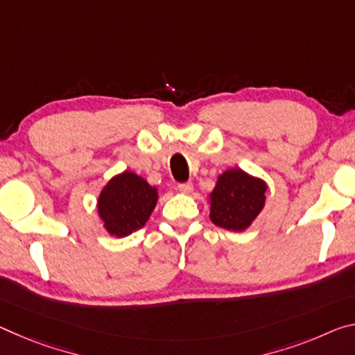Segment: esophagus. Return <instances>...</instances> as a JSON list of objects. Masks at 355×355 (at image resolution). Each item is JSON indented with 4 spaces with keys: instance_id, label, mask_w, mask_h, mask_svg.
Listing matches in <instances>:
<instances>
[{
    "instance_id": "34e87169",
    "label": "esophagus",
    "mask_w": 355,
    "mask_h": 355,
    "mask_svg": "<svg viewBox=\"0 0 355 355\" xmlns=\"http://www.w3.org/2000/svg\"><path fill=\"white\" fill-rule=\"evenodd\" d=\"M193 189H194V187H193V183H191V182L178 184V191H180V193H183V194H191V193H193Z\"/></svg>"
}]
</instances>
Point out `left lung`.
Here are the masks:
<instances>
[{
    "instance_id": "obj_1",
    "label": "left lung",
    "mask_w": 355,
    "mask_h": 355,
    "mask_svg": "<svg viewBox=\"0 0 355 355\" xmlns=\"http://www.w3.org/2000/svg\"><path fill=\"white\" fill-rule=\"evenodd\" d=\"M267 183L241 168H229L218 175L208 194L210 219L218 227L234 232L248 229L266 207Z\"/></svg>"
}]
</instances>
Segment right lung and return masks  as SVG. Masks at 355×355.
<instances>
[{"label": "right lung", "instance_id": "obj_1", "mask_svg": "<svg viewBox=\"0 0 355 355\" xmlns=\"http://www.w3.org/2000/svg\"><path fill=\"white\" fill-rule=\"evenodd\" d=\"M159 199L157 188L144 177L125 171L112 177L101 189L98 216L112 237L123 239L144 227Z\"/></svg>", "mask_w": 355, "mask_h": 355}]
</instances>
